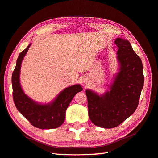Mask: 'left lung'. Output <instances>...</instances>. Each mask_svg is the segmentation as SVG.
Returning <instances> with one entry per match:
<instances>
[{
    "instance_id": "obj_1",
    "label": "left lung",
    "mask_w": 158,
    "mask_h": 158,
    "mask_svg": "<svg viewBox=\"0 0 158 158\" xmlns=\"http://www.w3.org/2000/svg\"><path fill=\"white\" fill-rule=\"evenodd\" d=\"M115 43L120 68L110 91L102 96L85 91L89 119L104 128L118 126L135 113L144 85L142 61L130 42L117 38Z\"/></svg>"
}]
</instances>
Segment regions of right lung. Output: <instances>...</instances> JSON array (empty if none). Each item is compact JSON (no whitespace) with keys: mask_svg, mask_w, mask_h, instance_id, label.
Listing matches in <instances>:
<instances>
[{"mask_svg":"<svg viewBox=\"0 0 158 158\" xmlns=\"http://www.w3.org/2000/svg\"><path fill=\"white\" fill-rule=\"evenodd\" d=\"M31 44L19 53L12 74L13 101L18 111L33 126L40 129L56 128L64 122L66 109L73 97L77 93L82 91L83 88L79 84L69 87L60 93L54 101L47 105L33 101L23 93L19 83L21 64Z\"/></svg>","mask_w":158,"mask_h":158,"instance_id":"right-lung-1","label":"right lung"}]
</instances>
